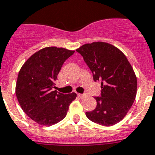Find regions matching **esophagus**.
I'll list each match as a JSON object with an SVG mask.
<instances>
[{
  "mask_svg": "<svg viewBox=\"0 0 155 155\" xmlns=\"http://www.w3.org/2000/svg\"><path fill=\"white\" fill-rule=\"evenodd\" d=\"M77 95L80 98H84L85 97V94H77Z\"/></svg>",
  "mask_w": 155,
  "mask_h": 155,
  "instance_id": "obj_1",
  "label": "esophagus"
}]
</instances>
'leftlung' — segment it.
<instances>
[{
    "label": "left lung",
    "mask_w": 155,
    "mask_h": 155,
    "mask_svg": "<svg viewBox=\"0 0 155 155\" xmlns=\"http://www.w3.org/2000/svg\"><path fill=\"white\" fill-rule=\"evenodd\" d=\"M93 74L101 83V95L94 97L97 106L87 112L91 121L111 126L120 121L132 107L136 96L137 80L124 53L109 43L97 41L76 49Z\"/></svg>",
    "instance_id": "1"
}]
</instances>
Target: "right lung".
Here are the masks:
<instances>
[{
  "label": "right lung",
  "instance_id": "right-lung-1",
  "mask_svg": "<svg viewBox=\"0 0 155 155\" xmlns=\"http://www.w3.org/2000/svg\"><path fill=\"white\" fill-rule=\"evenodd\" d=\"M75 51L46 47L31 56L22 66L15 94L23 112L38 124L50 126L65 117L76 94L53 91L63 64Z\"/></svg>",
  "mask_w": 155,
  "mask_h": 155
}]
</instances>
